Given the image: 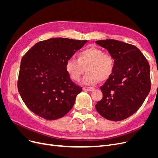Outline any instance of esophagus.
Returning <instances> with one entry per match:
<instances>
[{
    "label": "esophagus",
    "instance_id": "obj_1",
    "mask_svg": "<svg viewBox=\"0 0 158 158\" xmlns=\"http://www.w3.org/2000/svg\"><path fill=\"white\" fill-rule=\"evenodd\" d=\"M83 89L84 91H88V92H92V91H93L94 89V88H92V87H84Z\"/></svg>",
    "mask_w": 158,
    "mask_h": 158
}]
</instances>
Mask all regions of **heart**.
I'll use <instances>...</instances> for the list:
<instances>
[{
    "label": "heart",
    "mask_w": 158,
    "mask_h": 158,
    "mask_svg": "<svg viewBox=\"0 0 158 158\" xmlns=\"http://www.w3.org/2000/svg\"><path fill=\"white\" fill-rule=\"evenodd\" d=\"M114 59L103 50L90 47L80 52L77 59H69L66 61L65 70L74 81H78L81 75L86 70L80 82L85 85H94L99 81H106L112 75Z\"/></svg>",
    "instance_id": "obj_1"
}]
</instances>
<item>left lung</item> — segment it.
<instances>
[{"mask_svg":"<svg viewBox=\"0 0 158 158\" xmlns=\"http://www.w3.org/2000/svg\"><path fill=\"white\" fill-rule=\"evenodd\" d=\"M95 43L107 49L114 62L111 77L100 87L103 98L95 109L107 120H124L139 109L150 92L149 63L135 45L114 40Z\"/></svg>","mask_w":158,"mask_h":158,"instance_id":"left-lung-1","label":"left lung"}]
</instances>
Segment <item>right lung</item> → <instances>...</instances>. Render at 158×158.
Returning <instances> with one entry per match:
<instances>
[{
    "mask_svg": "<svg viewBox=\"0 0 158 158\" xmlns=\"http://www.w3.org/2000/svg\"><path fill=\"white\" fill-rule=\"evenodd\" d=\"M87 41L52 38L37 43L22 57L18 89L31 111L52 121L73 107L82 88L72 82L65 63Z\"/></svg>",
    "mask_w": 158,
    "mask_h": 158,
    "instance_id": "right-lung-1",
    "label": "right lung"
}]
</instances>
